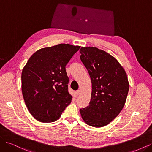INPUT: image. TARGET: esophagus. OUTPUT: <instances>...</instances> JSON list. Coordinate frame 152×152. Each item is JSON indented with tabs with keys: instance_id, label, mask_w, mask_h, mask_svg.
Listing matches in <instances>:
<instances>
[{
	"instance_id": "34e87169",
	"label": "esophagus",
	"mask_w": 152,
	"mask_h": 152,
	"mask_svg": "<svg viewBox=\"0 0 152 152\" xmlns=\"http://www.w3.org/2000/svg\"><path fill=\"white\" fill-rule=\"evenodd\" d=\"M80 93V90H78V91H77L75 92V94H76L77 96L79 95Z\"/></svg>"
}]
</instances>
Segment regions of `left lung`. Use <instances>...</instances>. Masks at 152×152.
I'll return each mask as SVG.
<instances>
[{"label":"left lung","instance_id":"left-lung-1","mask_svg":"<svg viewBox=\"0 0 152 152\" xmlns=\"http://www.w3.org/2000/svg\"><path fill=\"white\" fill-rule=\"evenodd\" d=\"M79 51L92 83L89 104L80 109V113L87 125L102 127L121 112L129 83L125 70L112 55L94 47H82Z\"/></svg>","mask_w":152,"mask_h":152}]
</instances>
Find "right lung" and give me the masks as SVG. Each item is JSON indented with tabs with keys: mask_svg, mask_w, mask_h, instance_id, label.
<instances>
[{
	"mask_svg": "<svg viewBox=\"0 0 152 152\" xmlns=\"http://www.w3.org/2000/svg\"><path fill=\"white\" fill-rule=\"evenodd\" d=\"M80 46L59 44L34 53L21 73V90L26 106L37 121H57L72 99L68 93L66 64Z\"/></svg>",
	"mask_w": 152,
	"mask_h": 152,
	"instance_id": "add662e5",
	"label": "right lung"
}]
</instances>
